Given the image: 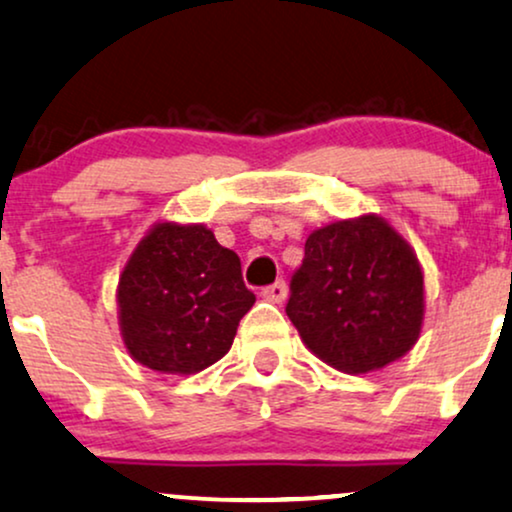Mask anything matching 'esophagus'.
<instances>
[{"label": "esophagus", "instance_id": "34e87169", "mask_svg": "<svg viewBox=\"0 0 512 512\" xmlns=\"http://www.w3.org/2000/svg\"><path fill=\"white\" fill-rule=\"evenodd\" d=\"M286 293H288L286 281H281V279L274 281L272 286L262 288V298L269 300V303H283V300H286Z\"/></svg>", "mask_w": 512, "mask_h": 512}]
</instances>
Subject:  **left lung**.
Wrapping results in <instances>:
<instances>
[{"label":"left lung","mask_w":512,"mask_h":512,"mask_svg":"<svg viewBox=\"0 0 512 512\" xmlns=\"http://www.w3.org/2000/svg\"><path fill=\"white\" fill-rule=\"evenodd\" d=\"M286 315L326 365L374 372L420 338L422 267L389 221L374 214L334 221L307 236Z\"/></svg>","instance_id":"left-lung-1"}]
</instances>
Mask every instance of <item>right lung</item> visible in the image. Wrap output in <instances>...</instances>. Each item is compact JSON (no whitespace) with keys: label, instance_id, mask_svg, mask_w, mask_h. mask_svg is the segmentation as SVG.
<instances>
[{"label":"right lung","instance_id":"1","mask_svg":"<svg viewBox=\"0 0 512 512\" xmlns=\"http://www.w3.org/2000/svg\"><path fill=\"white\" fill-rule=\"evenodd\" d=\"M123 343L140 365L195 374L229 353L255 305L238 255L202 224L162 221L140 240L119 276Z\"/></svg>","mask_w":512,"mask_h":512}]
</instances>
